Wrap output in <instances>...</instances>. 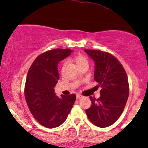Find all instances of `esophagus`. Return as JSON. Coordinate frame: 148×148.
<instances>
[{
  "label": "esophagus",
  "instance_id": "obj_1",
  "mask_svg": "<svg viewBox=\"0 0 148 148\" xmlns=\"http://www.w3.org/2000/svg\"><path fill=\"white\" fill-rule=\"evenodd\" d=\"M83 98V96H82V95H80V94H77V99H80V98Z\"/></svg>",
  "mask_w": 148,
  "mask_h": 148
}]
</instances>
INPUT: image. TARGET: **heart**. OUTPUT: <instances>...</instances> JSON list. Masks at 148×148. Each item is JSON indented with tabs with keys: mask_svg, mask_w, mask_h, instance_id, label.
I'll list each match as a JSON object with an SVG mask.
<instances>
[{
	"mask_svg": "<svg viewBox=\"0 0 148 148\" xmlns=\"http://www.w3.org/2000/svg\"><path fill=\"white\" fill-rule=\"evenodd\" d=\"M72 59L75 62L78 67L84 65V64H88V59L86 56L82 54H77L73 56Z\"/></svg>",
	"mask_w": 148,
	"mask_h": 148,
	"instance_id": "obj_1",
	"label": "heart"
}]
</instances>
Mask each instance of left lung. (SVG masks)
Segmentation results:
<instances>
[{
  "label": "left lung",
  "instance_id": "left-lung-1",
  "mask_svg": "<svg viewBox=\"0 0 148 148\" xmlns=\"http://www.w3.org/2000/svg\"><path fill=\"white\" fill-rule=\"evenodd\" d=\"M84 51L95 62L94 80L100 87V97H90L92 105L86 110L87 116L94 125L104 128L118 120L126 105L129 94L127 73L112 54L100 50Z\"/></svg>",
  "mask_w": 148,
  "mask_h": 148
}]
</instances>
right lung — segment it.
<instances>
[{
    "mask_svg": "<svg viewBox=\"0 0 148 148\" xmlns=\"http://www.w3.org/2000/svg\"><path fill=\"white\" fill-rule=\"evenodd\" d=\"M71 52L68 48L48 50L38 56L28 71L24 89L26 102L34 119L46 128L62 124L76 100L75 94L58 98L54 90L59 79L58 62Z\"/></svg>",
    "mask_w": 148,
    "mask_h": 148,
    "instance_id": "1",
    "label": "right lung"
}]
</instances>
